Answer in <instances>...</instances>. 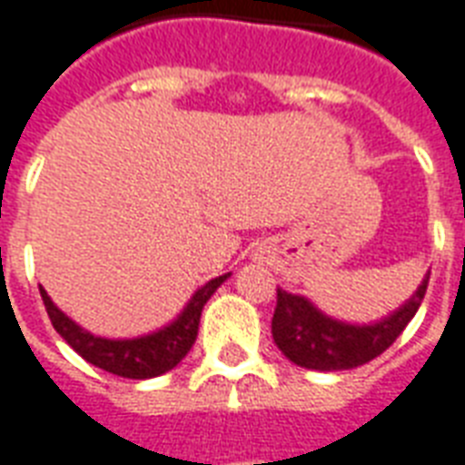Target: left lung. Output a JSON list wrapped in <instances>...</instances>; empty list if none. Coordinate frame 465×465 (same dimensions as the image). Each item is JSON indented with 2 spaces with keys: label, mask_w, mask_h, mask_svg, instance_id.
<instances>
[{
  "label": "left lung",
  "mask_w": 465,
  "mask_h": 465,
  "mask_svg": "<svg viewBox=\"0 0 465 465\" xmlns=\"http://www.w3.org/2000/svg\"><path fill=\"white\" fill-rule=\"evenodd\" d=\"M427 285L430 272L405 307H400L395 314H390L373 327H351L343 322H334L324 317L304 297L290 295L278 288L272 339L295 366L312 371H349L363 366L368 361L378 359L405 331L427 295Z\"/></svg>",
  "instance_id": "left-lung-1"
}]
</instances>
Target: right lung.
Returning <instances> with one entry per match:
<instances>
[{
    "label": "right lung",
    "instance_id": "right-lung-1",
    "mask_svg": "<svg viewBox=\"0 0 465 465\" xmlns=\"http://www.w3.org/2000/svg\"><path fill=\"white\" fill-rule=\"evenodd\" d=\"M229 275H219V278L209 280L204 288L194 292L190 304L180 317L165 327L163 331H155L151 336H141V339H129V341H109V339H99L84 331L67 319L63 312L51 302V297L41 288L45 312L51 317V324L55 327L63 339H65L73 349L83 356L87 363L102 368L106 373L122 375V378H134V381H143V378H155L173 371V368L185 359L187 351L193 349L197 331H200V317L204 304L214 290L224 282Z\"/></svg>",
    "mask_w": 465,
    "mask_h": 465
}]
</instances>
